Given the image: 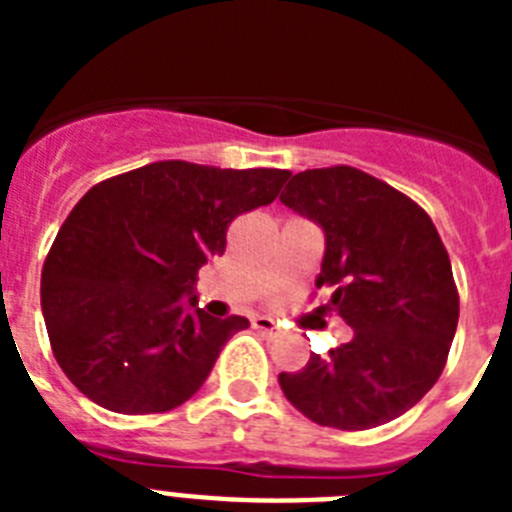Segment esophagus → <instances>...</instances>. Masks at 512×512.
I'll return each instance as SVG.
<instances>
[{"label": "esophagus", "mask_w": 512, "mask_h": 512, "mask_svg": "<svg viewBox=\"0 0 512 512\" xmlns=\"http://www.w3.org/2000/svg\"><path fill=\"white\" fill-rule=\"evenodd\" d=\"M253 328L266 333V336H279V323L277 320L266 318V315H259V318H253Z\"/></svg>", "instance_id": "1"}]
</instances>
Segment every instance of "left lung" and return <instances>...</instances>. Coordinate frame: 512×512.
<instances>
[{
	"label": "left lung",
	"mask_w": 512,
	"mask_h": 512,
	"mask_svg": "<svg viewBox=\"0 0 512 512\" xmlns=\"http://www.w3.org/2000/svg\"><path fill=\"white\" fill-rule=\"evenodd\" d=\"M282 205L320 225L318 287L333 289L354 338L279 387L305 418L366 431L408 413L438 382L459 323L449 253L423 207L354 166L307 169L289 179Z\"/></svg>",
	"instance_id": "obj_1"
}]
</instances>
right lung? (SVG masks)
<instances>
[{
	"label": "right lung",
	"mask_w": 512,
	"mask_h": 512,
	"mask_svg": "<svg viewBox=\"0 0 512 512\" xmlns=\"http://www.w3.org/2000/svg\"><path fill=\"white\" fill-rule=\"evenodd\" d=\"M282 169L158 161L89 189L58 230L40 277L53 356L112 413L179 408L248 320L197 305V271L223 256L228 225L277 200Z\"/></svg>",
	"instance_id": "obj_1"
}]
</instances>
